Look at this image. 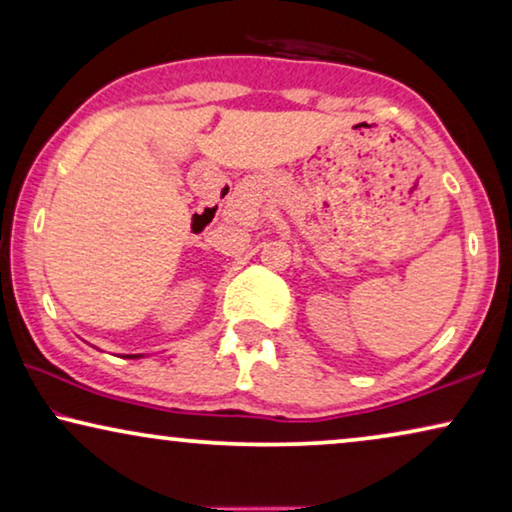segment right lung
I'll return each mask as SVG.
<instances>
[{
	"mask_svg": "<svg viewBox=\"0 0 512 512\" xmlns=\"http://www.w3.org/2000/svg\"><path fill=\"white\" fill-rule=\"evenodd\" d=\"M139 356H142V354H139ZM128 359H137V354H130V356H128Z\"/></svg>",
	"mask_w": 512,
	"mask_h": 512,
	"instance_id": "obj_1",
	"label": "right lung"
}]
</instances>
